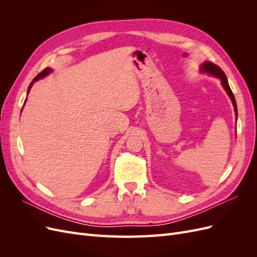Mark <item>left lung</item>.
I'll list each match as a JSON object with an SVG mask.
<instances>
[{
  "label": "left lung",
  "instance_id": "left-lung-1",
  "mask_svg": "<svg viewBox=\"0 0 257 257\" xmlns=\"http://www.w3.org/2000/svg\"><path fill=\"white\" fill-rule=\"evenodd\" d=\"M201 71H204L208 74H211L215 77H217V78H220L221 81H222V85L223 88L225 89V91L227 92V94L229 95L231 102H232V105H234V108H235V112H236V116H237V105H236V99H235V96L234 94H232V92L229 88V84L227 82V78L226 76H225L224 72L222 71V68L217 66L216 64H213L211 63V62H205V63L201 65Z\"/></svg>",
  "mask_w": 257,
  "mask_h": 257
}]
</instances>
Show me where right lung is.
<instances>
[{"label":"right lung","instance_id":"obj_1","mask_svg":"<svg viewBox=\"0 0 257 257\" xmlns=\"http://www.w3.org/2000/svg\"><path fill=\"white\" fill-rule=\"evenodd\" d=\"M50 71H51V69L50 68H45V69H43V71L40 73V74H38L36 77H35V78L33 79V82L34 81H36V80H38V79H40V78H43V77H45V76H47L49 73H50ZM33 82H31L30 83V85H29V89H28V94H29V92H30V90H31V88H32V84H33Z\"/></svg>","mask_w":257,"mask_h":257}]
</instances>
